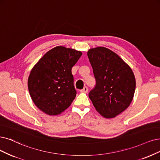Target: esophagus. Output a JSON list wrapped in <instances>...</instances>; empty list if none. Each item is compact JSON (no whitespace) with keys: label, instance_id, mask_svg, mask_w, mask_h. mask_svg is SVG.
Wrapping results in <instances>:
<instances>
[{"label":"esophagus","instance_id":"obj_1","mask_svg":"<svg viewBox=\"0 0 160 160\" xmlns=\"http://www.w3.org/2000/svg\"><path fill=\"white\" fill-rule=\"evenodd\" d=\"M88 87L87 86H85V87H84V88L82 90H80V92H84V93H87L88 92Z\"/></svg>","mask_w":160,"mask_h":160}]
</instances>
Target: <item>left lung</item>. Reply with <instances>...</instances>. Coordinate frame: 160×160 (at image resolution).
<instances>
[{"mask_svg": "<svg viewBox=\"0 0 160 160\" xmlns=\"http://www.w3.org/2000/svg\"><path fill=\"white\" fill-rule=\"evenodd\" d=\"M88 57L96 82L88 96L103 117H115L132 102L136 88L134 75L119 55L105 47L90 49Z\"/></svg>", "mask_w": 160, "mask_h": 160, "instance_id": "8db88e82", "label": "left lung"}]
</instances>
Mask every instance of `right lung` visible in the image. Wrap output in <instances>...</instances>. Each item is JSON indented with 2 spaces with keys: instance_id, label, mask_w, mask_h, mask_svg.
<instances>
[{
  "instance_id": "right-lung-1",
  "label": "right lung",
  "mask_w": 160,
  "mask_h": 160,
  "mask_svg": "<svg viewBox=\"0 0 160 160\" xmlns=\"http://www.w3.org/2000/svg\"><path fill=\"white\" fill-rule=\"evenodd\" d=\"M82 53L58 46L43 56L32 70L28 89L33 103L45 113L57 115L67 109L76 95L72 68Z\"/></svg>"
}]
</instances>
